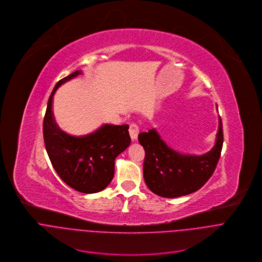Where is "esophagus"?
Masks as SVG:
<instances>
[{
    "label": "esophagus",
    "mask_w": 262,
    "mask_h": 262,
    "mask_svg": "<svg viewBox=\"0 0 262 262\" xmlns=\"http://www.w3.org/2000/svg\"><path fill=\"white\" fill-rule=\"evenodd\" d=\"M129 134H130L132 140H136L137 139V136L139 134V127H138L137 124L133 123V124L130 125V127H129Z\"/></svg>",
    "instance_id": "1"
}]
</instances>
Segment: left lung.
<instances>
[{"instance_id":"8db88e82","label":"left lung","mask_w":262,"mask_h":262,"mask_svg":"<svg viewBox=\"0 0 262 262\" xmlns=\"http://www.w3.org/2000/svg\"><path fill=\"white\" fill-rule=\"evenodd\" d=\"M145 151L143 178L148 189L161 197L176 198L199 190L214 173L223 145L222 121L214 147L204 155H184L170 148L155 129L138 135Z\"/></svg>"}]
</instances>
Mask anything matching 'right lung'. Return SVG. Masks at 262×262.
Segmentation results:
<instances>
[{"label": "right lung", "instance_id": "add662e5", "mask_svg": "<svg viewBox=\"0 0 262 262\" xmlns=\"http://www.w3.org/2000/svg\"><path fill=\"white\" fill-rule=\"evenodd\" d=\"M81 74L75 71L61 79L48 99L43 120V137L49 160L59 177L81 193L105 189L115 174V160L131 142L128 125L105 124L95 132L76 137L62 131L52 114V98L57 89Z\"/></svg>", "mask_w": 262, "mask_h": 262}]
</instances>
